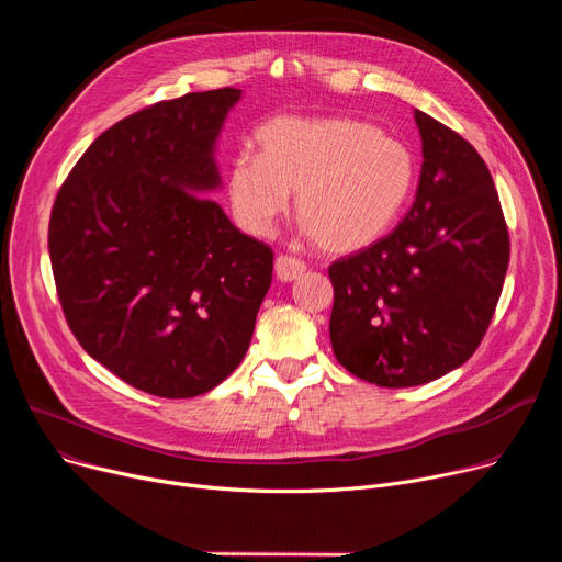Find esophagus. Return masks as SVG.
<instances>
[{
	"label": "esophagus",
	"mask_w": 562,
	"mask_h": 562,
	"mask_svg": "<svg viewBox=\"0 0 562 562\" xmlns=\"http://www.w3.org/2000/svg\"><path fill=\"white\" fill-rule=\"evenodd\" d=\"M307 271L305 261L296 259V257H286V255H280L276 259V278L280 282H291V280H299L303 273Z\"/></svg>",
	"instance_id": "esophagus-1"
}]
</instances>
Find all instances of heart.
<instances>
[{
	"instance_id": "1",
	"label": "heart",
	"mask_w": 562,
	"mask_h": 562,
	"mask_svg": "<svg viewBox=\"0 0 562 562\" xmlns=\"http://www.w3.org/2000/svg\"><path fill=\"white\" fill-rule=\"evenodd\" d=\"M259 155L236 153L225 172L232 214L269 234L296 193L303 232L333 255L358 252L385 234L415 184L409 147L356 117L278 115L257 132Z\"/></svg>"
}]
</instances>
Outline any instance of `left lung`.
<instances>
[{
  "instance_id": "left-lung-1",
  "label": "left lung",
  "mask_w": 562,
  "mask_h": 562,
  "mask_svg": "<svg viewBox=\"0 0 562 562\" xmlns=\"http://www.w3.org/2000/svg\"><path fill=\"white\" fill-rule=\"evenodd\" d=\"M415 123L424 164L407 216L328 269L335 358L392 390L426 385L474 356L510 259L504 212L474 145L419 109Z\"/></svg>"
}]
</instances>
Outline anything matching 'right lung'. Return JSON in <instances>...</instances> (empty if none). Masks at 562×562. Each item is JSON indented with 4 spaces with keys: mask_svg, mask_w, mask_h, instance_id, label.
<instances>
[{
    "mask_svg": "<svg viewBox=\"0 0 562 562\" xmlns=\"http://www.w3.org/2000/svg\"><path fill=\"white\" fill-rule=\"evenodd\" d=\"M241 88L147 106L100 134L49 218V259L81 348L127 385L191 398L241 364L273 250L204 198Z\"/></svg>",
    "mask_w": 562,
    "mask_h": 562,
    "instance_id": "add662e5",
    "label": "right lung"
}]
</instances>
